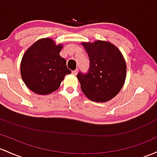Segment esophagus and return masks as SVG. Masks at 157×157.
<instances>
[{"mask_svg": "<svg viewBox=\"0 0 157 157\" xmlns=\"http://www.w3.org/2000/svg\"><path fill=\"white\" fill-rule=\"evenodd\" d=\"M72 73L74 75H76L77 74H78V70H73V72H72Z\"/></svg>", "mask_w": 157, "mask_h": 157, "instance_id": "34e87169", "label": "esophagus"}]
</instances>
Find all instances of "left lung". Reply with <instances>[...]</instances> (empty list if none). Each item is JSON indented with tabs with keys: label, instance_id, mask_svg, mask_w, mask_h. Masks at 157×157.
Returning <instances> with one entry per match:
<instances>
[{
	"label": "left lung",
	"instance_id": "8db88e82",
	"mask_svg": "<svg viewBox=\"0 0 157 157\" xmlns=\"http://www.w3.org/2000/svg\"><path fill=\"white\" fill-rule=\"evenodd\" d=\"M90 59L87 74L77 78L82 92L90 100L106 102L119 93L126 78V62L121 51L110 42H82Z\"/></svg>",
	"mask_w": 157,
	"mask_h": 157
}]
</instances>
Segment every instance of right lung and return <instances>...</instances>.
<instances>
[{"label":"right lung","instance_id":"right-lung-1","mask_svg":"<svg viewBox=\"0 0 157 157\" xmlns=\"http://www.w3.org/2000/svg\"><path fill=\"white\" fill-rule=\"evenodd\" d=\"M62 44L51 38L38 40L26 50L21 62V75L26 86L33 93L48 95L58 90L67 74L66 60L59 55Z\"/></svg>","mask_w":157,"mask_h":157}]
</instances>
